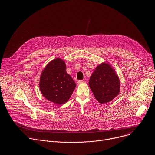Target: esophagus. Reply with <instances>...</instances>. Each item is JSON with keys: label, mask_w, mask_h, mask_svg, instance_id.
Returning a JSON list of instances; mask_svg holds the SVG:
<instances>
[{"label": "esophagus", "mask_w": 155, "mask_h": 155, "mask_svg": "<svg viewBox=\"0 0 155 155\" xmlns=\"http://www.w3.org/2000/svg\"><path fill=\"white\" fill-rule=\"evenodd\" d=\"M77 83H78V84H81V83H85V81H84V80H78Z\"/></svg>", "instance_id": "esophagus-1"}]
</instances>
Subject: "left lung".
<instances>
[{"label": "left lung", "mask_w": 155, "mask_h": 155, "mask_svg": "<svg viewBox=\"0 0 155 155\" xmlns=\"http://www.w3.org/2000/svg\"><path fill=\"white\" fill-rule=\"evenodd\" d=\"M95 98L101 104L113 100L120 93V80L110 65L102 63L97 66L89 81Z\"/></svg>", "instance_id": "8db88e82"}]
</instances>
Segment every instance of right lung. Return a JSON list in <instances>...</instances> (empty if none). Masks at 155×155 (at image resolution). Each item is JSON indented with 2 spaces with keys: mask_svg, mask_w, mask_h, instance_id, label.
<instances>
[{
  "mask_svg": "<svg viewBox=\"0 0 155 155\" xmlns=\"http://www.w3.org/2000/svg\"><path fill=\"white\" fill-rule=\"evenodd\" d=\"M39 86L41 94L47 99L61 105L69 99L76 83L66 72L65 63L61 59L56 58L43 71Z\"/></svg>",
  "mask_w": 155,
  "mask_h": 155,
  "instance_id": "1",
  "label": "right lung"
}]
</instances>
